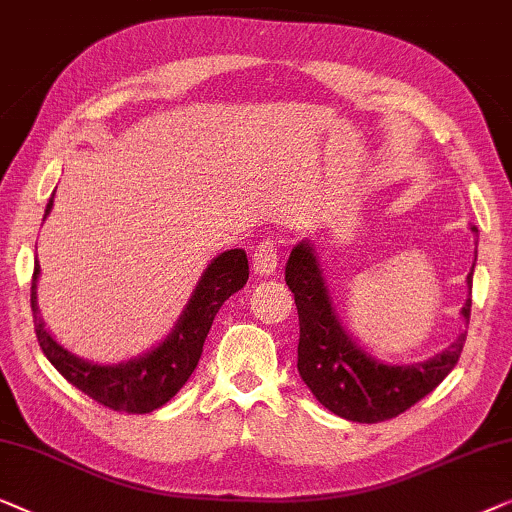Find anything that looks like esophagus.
I'll return each instance as SVG.
<instances>
[{"mask_svg":"<svg viewBox=\"0 0 512 512\" xmlns=\"http://www.w3.org/2000/svg\"><path fill=\"white\" fill-rule=\"evenodd\" d=\"M278 269V253H276V243L271 239H264L257 243L255 253H253V271L257 276H273Z\"/></svg>","mask_w":512,"mask_h":512,"instance_id":"34e87169","label":"esophagus"}]
</instances>
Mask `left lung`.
<instances>
[{
	"label": "left lung",
	"instance_id": "left-lung-1",
	"mask_svg": "<svg viewBox=\"0 0 512 512\" xmlns=\"http://www.w3.org/2000/svg\"><path fill=\"white\" fill-rule=\"evenodd\" d=\"M471 232L478 234V229L471 227ZM285 283L294 294L299 313V376L322 406L345 420L373 424L401 415L455 369L464 350L466 331L443 352L420 364L397 366L371 357L338 322L318 253L308 241L292 248ZM466 287L471 294L473 266ZM462 318L464 325H469L471 299H466Z\"/></svg>",
	"mask_w": 512,
	"mask_h": 512
}]
</instances>
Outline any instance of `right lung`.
<instances>
[{"mask_svg": "<svg viewBox=\"0 0 512 512\" xmlns=\"http://www.w3.org/2000/svg\"><path fill=\"white\" fill-rule=\"evenodd\" d=\"M50 208H53V197L48 199L43 218L50 213ZM39 271L37 262L34 264L30 301L34 329H37L39 345L48 362L71 385L102 406L120 410V413L143 415L153 413L155 408L174 399L178 390L187 383V378L192 376V371L197 369L208 329H211L220 306L248 283V257L246 250L241 248L225 250L215 257L201 273L199 283L171 334L146 355L120 364L88 362V359L76 357L74 352L62 348L50 336V331L43 327L37 306Z\"/></svg>", "mask_w": 512, "mask_h": 512, "instance_id": "right-lung-1", "label": "right lung"}]
</instances>
